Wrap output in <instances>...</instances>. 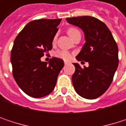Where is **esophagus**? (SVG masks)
Returning a JSON list of instances; mask_svg holds the SVG:
<instances>
[{
    "instance_id": "1",
    "label": "esophagus",
    "mask_w": 126,
    "mask_h": 126,
    "mask_svg": "<svg viewBox=\"0 0 126 126\" xmlns=\"http://www.w3.org/2000/svg\"><path fill=\"white\" fill-rule=\"evenodd\" d=\"M68 63H69L68 61H64V64H65V65H67Z\"/></svg>"
}]
</instances>
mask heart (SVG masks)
Returning <instances> with one entry per match:
<instances>
[{
	"instance_id": "1",
	"label": "heart",
	"mask_w": 126,
	"mask_h": 126,
	"mask_svg": "<svg viewBox=\"0 0 126 126\" xmlns=\"http://www.w3.org/2000/svg\"><path fill=\"white\" fill-rule=\"evenodd\" d=\"M67 33L68 34V36L71 37V38H74V37L78 34V33H80V32L79 31L78 29H77L76 28H74V27H71V28H68L67 29ZM56 41V37H55L53 39V41L55 42ZM54 56L55 58H60L61 60L63 61H69L70 58H71V54L68 52V51H65V50H61V49H59V50H57L54 52Z\"/></svg>"
}]
</instances>
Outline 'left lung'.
Returning <instances> with one entry per match:
<instances>
[{"label":"left lung","instance_id":"left-lung-1","mask_svg":"<svg viewBox=\"0 0 126 126\" xmlns=\"http://www.w3.org/2000/svg\"><path fill=\"white\" fill-rule=\"evenodd\" d=\"M65 19L84 31L86 42L77 59L89 63L88 67L84 68L74 63V88L85 98H97L107 91L113 80L119 62L117 43L107 26L95 17L82 16Z\"/></svg>","mask_w":126,"mask_h":126}]
</instances>
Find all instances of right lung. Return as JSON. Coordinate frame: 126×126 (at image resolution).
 Instances as JSON below:
<instances>
[{"instance_id": "add662e5", "label": "right lung", "mask_w": 126, "mask_h": 126, "mask_svg": "<svg viewBox=\"0 0 126 126\" xmlns=\"http://www.w3.org/2000/svg\"><path fill=\"white\" fill-rule=\"evenodd\" d=\"M61 19H40L28 23L16 37L11 52L13 77L29 96L47 95L55 87L63 60L52 58L49 64L41 58L52 49V41Z\"/></svg>"}]
</instances>
